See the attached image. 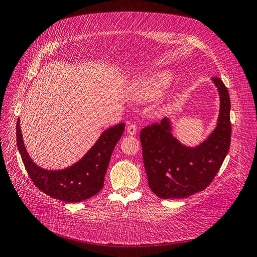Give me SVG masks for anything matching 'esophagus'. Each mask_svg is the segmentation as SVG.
Here are the masks:
<instances>
[{"label":"esophagus","mask_w":257,"mask_h":257,"mask_svg":"<svg viewBox=\"0 0 257 257\" xmlns=\"http://www.w3.org/2000/svg\"><path fill=\"white\" fill-rule=\"evenodd\" d=\"M127 133L130 136H135L137 134V125L136 124H129L128 128H127Z\"/></svg>","instance_id":"34e87169"}]
</instances>
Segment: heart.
Segmentation results:
<instances>
[{
	"label": "heart",
	"instance_id": "1",
	"mask_svg": "<svg viewBox=\"0 0 257 257\" xmlns=\"http://www.w3.org/2000/svg\"><path fill=\"white\" fill-rule=\"evenodd\" d=\"M173 74L169 69H155L141 75L130 85L128 92L136 101H149L162 95L170 85Z\"/></svg>",
	"mask_w": 257,
	"mask_h": 257
}]
</instances>
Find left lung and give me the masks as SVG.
I'll return each instance as SVG.
<instances>
[{"label":"left lung","instance_id":"8db88e82","mask_svg":"<svg viewBox=\"0 0 257 257\" xmlns=\"http://www.w3.org/2000/svg\"><path fill=\"white\" fill-rule=\"evenodd\" d=\"M211 80L219 92L220 112L214 130L200 145L188 147L173 137L169 118L141 130L149 188L161 199L188 198L204 190L219 172L230 149V96L220 78Z\"/></svg>","mask_w":257,"mask_h":257}]
</instances>
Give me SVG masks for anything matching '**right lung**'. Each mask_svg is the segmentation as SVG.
Listing matches in <instances>:
<instances>
[{"label": "right lung", "mask_w": 257, "mask_h": 257, "mask_svg": "<svg viewBox=\"0 0 257 257\" xmlns=\"http://www.w3.org/2000/svg\"><path fill=\"white\" fill-rule=\"evenodd\" d=\"M124 130V123L106 129L80 160L59 170H48L32 160L26 151L20 118L16 123V141L27 173L33 183L54 199L76 203L91 198L103 187V179L112 151Z\"/></svg>", "instance_id": "add662e5"}]
</instances>
